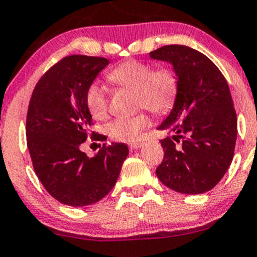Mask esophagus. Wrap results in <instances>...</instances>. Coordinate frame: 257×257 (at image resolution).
I'll return each mask as SVG.
<instances>
[{"mask_svg": "<svg viewBox=\"0 0 257 257\" xmlns=\"http://www.w3.org/2000/svg\"><path fill=\"white\" fill-rule=\"evenodd\" d=\"M141 146H142L141 142H134V144L128 145V148H130V150H139V148Z\"/></svg>", "mask_w": 257, "mask_h": 257, "instance_id": "esophagus-1", "label": "esophagus"}]
</instances>
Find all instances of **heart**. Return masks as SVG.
Returning a JSON list of instances; mask_svg holds the SVG:
<instances>
[{"mask_svg":"<svg viewBox=\"0 0 257 257\" xmlns=\"http://www.w3.org/2000/svg\"><path fill=\"white\" fill-rule=\"evenodd\" d=\"M107 79L123 89L135 90V104L137 109H148L156 115H166L174 107L179 94V78L171 67L155 68L152 64L136 59H128L116 65ZM86 110L96 120L106 116L107 95L100 84L91 83L84 95ZM151 123L146 111L117 117L105 126V131L112 140L135 142L140 140L144 130Z\"/></svg>","mask_w":257,"mask_h":257,"instance_id":"obj_1","label":"heart"}]
</instances>
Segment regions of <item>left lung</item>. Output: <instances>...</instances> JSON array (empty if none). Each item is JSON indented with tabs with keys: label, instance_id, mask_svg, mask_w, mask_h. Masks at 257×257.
I'll list each match as a JSON object with an SVG mask.
<instances>
[{
	"label": "left lung",
	"instance_id": "1",
	"mask_svg": "<svg viewBox=\"0 0 257 257\" xmlns=\"http://www.w3.org/2000/svg\"><path fill=\"white\" fill-rule=\"evenodd\" d=\"M150 57L171 63L179 78L176 105L158 126L173 136L161 140L165 156L156 174L176 192H208L234 157L237 118L229 85L208 57L189 47H161Z\"/></svg>",
	"mask_w": 257,
	"mask_h": 257
}]
</instances>
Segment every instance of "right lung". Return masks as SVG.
<instances>
[{
  "label": "right lung",
  "instance_id": "right-lung-1",
  "mask_svg": "<svg viewBox=\"0 0 257 257\" xmlns=\"http://www.w3.org/2000/svg\"><path fill=\"white\" fill-rule=\"evenodd\" d=\"M109 63L88 55L63 58L39 79L28 106L26 136L37 177L54 199L70 207L102 199L128 155L125 144H104L91 158L80 151L92 125L85 90Z\"/></svg>",
  "mask_w": 257,
  "mask_h": 257
}]
</instances>
